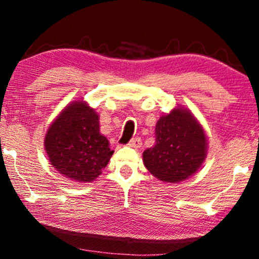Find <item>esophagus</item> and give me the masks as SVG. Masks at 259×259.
<instances>
[{
	"label": "esophagus",
	"mask_w": 259,
	"mask_h": 259,
	"mask_svg": "<svg viewBox=\"0 0 259 259\" xmlns=\"http://www.w3.org/2000/svg\"><path fill=\"white\" fill-rule=\"evenodd\" d=\"M129 145L130 147H133V148H140L141 147V145H142V141H141V139L140 138H134V139H132L129 141Z\"/></svg>",
	"instance_id": "1"
}]
</instances>
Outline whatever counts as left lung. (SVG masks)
<instances>
[{
	"label": "left lung",
	"mask_w": 259,
	"mask_h": 259,
	"mask_svg": "<svg viewBox=\"0 0 259 259\" xmlns=\"http://www.w3.org/2000/svg\"><path fill=\"white\" fill-rule=\"evenodd\" d=\"M156 144L142 153L145 167L157 179L179 183L194 175L207 157V136L189 109L177 107L156 124Z\"/></svg>",
	"instance_id": "obj_1"
}]
</instances>
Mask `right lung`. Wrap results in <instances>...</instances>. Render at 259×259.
<instances>
[{
    "label": "right lung",
    "mask_w": 259,
    "mask_h": 259,
    "mask_svg": "<svg viewBox=\"0 0 259 259\" xmlns=\"http://www.w3.org/2000/svg\"><path fill=\"white\" fill-rule=\"evenodd\" d=\"M44 145L53 168L78 183H92L114 152L100 133L99 114L84 101H74L59 113Z\"/></svg>",
    "instance_id": "right-lung-1"
}]
</instances>
